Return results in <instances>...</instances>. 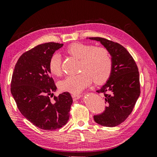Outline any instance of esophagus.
Wrapping results in <instances>:
<instances>
[{
  "label": "esophagus",
  "instance_id": "obj_1",
  "mask_svg": "<svg viewBox=\"0 0 157 157\" xmlns=\"http://www.w3.org/2000/svg\"><path fill=\"white\" fill-rule=\"evenodd\" d=\"M72 98L73 99V100H77V99H78L81 98V95L80 94H73Z\"/></svg>",
  "mask_w": 157,
  "mask_h": 157
}]
</instances>
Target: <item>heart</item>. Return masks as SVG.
Segmentation results:
<instances>
[{"label": "heart", "mask_w": 157, "mask_h": 157, "mask_svg": "<svg viewBox=\"0 0 157 157\" xmlns=\"http://www.w3.org/2000/svg\"><path fill=\"white\" fill-rule=\"evenodd\" d=\"M67 51L71 56L80 59V70L78 75L67 77L59 82V88L62 91L78 94L91 84L93 78L97 84L106 82L112 71L113 62L108 51L102 47L75 42L68 47ZM62 57L54 53L51 57L49 69L54 75L62 73Z\"/></svg>", "instance_id": "heart-1"}]
</instances>
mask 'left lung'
<instances>
[{
    "label": "left lung",
    "instance_id": "8db88e82",
    "mask_svg": "<svg viewBox=\"0 0 157 157\" xmlns=\"http://www.w3.org/2000/svg\"><path fill=\"white\" fill-rule=\"evenodd\" d=\"M99 41L108 51L113 62L109 78L99 93H104L106 108L94 120L101 126L115 127L124 122L130 115L140 95L138 67L132 56L117 42L99 37L89 38Z\"/></svg>",
    "mask_w": 157,
    "mask_h": 157
}]
</instances>
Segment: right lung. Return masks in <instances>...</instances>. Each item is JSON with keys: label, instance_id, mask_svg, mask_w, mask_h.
I'll return each instance as SVG.
<instances>
[{"label": "right lung", "instance_id": "right-lung-1", "mask_svg": "<svg viewBox=\"0 0 157 157\" xmlns=\"http://www.w3.org/2000/svg\"><path fill=\"white\" fill-rule=\"evenodd\" d=\"M63 46L56 42L39 44L24 53L15 65L11 93L20 112L39 128L53 130L66 124L73 99L64 92L53 97L57 87L50 76L51 57Z\"/></svg>", "mask_w": 157, "mask_h": 157}]
</instances>
